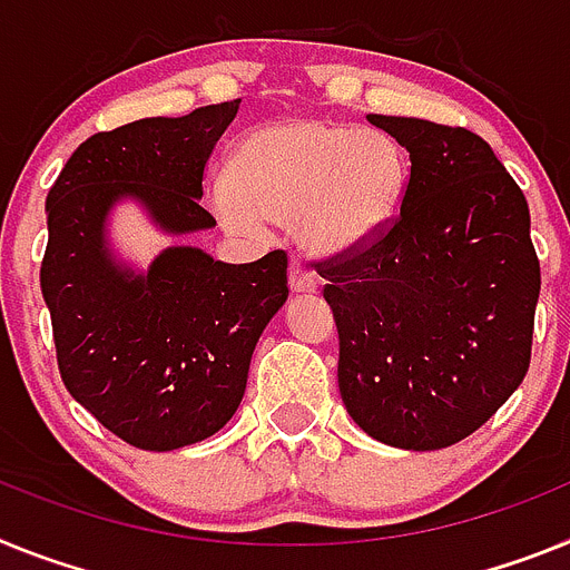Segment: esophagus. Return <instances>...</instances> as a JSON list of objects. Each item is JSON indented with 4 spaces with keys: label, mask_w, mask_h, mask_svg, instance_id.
I'll use <instances>...</instances> for the list:
<instances>
[{
    "label": "esophagus",
    "mask_w": 570,
    "mask_h": 570,
    "mask_svg": "<svg viewBox=\"0 0 570 570\" xmlns=\"http://www.w3.org/2000/svg\"><path fill=\"white\" fill-rule=\"evenodd\" d=\"M289 286L292 292H315V286H318V281H315V275L309 269H306L301 261H292L289 264Z\"/></svg>",
    "instance_id": "esophagus-1"
}]
</instances>
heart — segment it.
<instances>
[{
    "instance_id": "heart-1",
    "label": "heart",
    "mask_w": 570,
    "mask_h": 570,
    "mask_svg": "<svg viewBox=\"0 0 570 570\" xmlns=\"http://www.w3.org/2000/svg\"><path fill=\"white\" fill-rule=\"evenodd\" d=\"M404 183V151L387 131L289 117L244 137L215 209L232 232L289 224L306 252L341 255L393 224Z\"/></svg>"
}]
</instances>
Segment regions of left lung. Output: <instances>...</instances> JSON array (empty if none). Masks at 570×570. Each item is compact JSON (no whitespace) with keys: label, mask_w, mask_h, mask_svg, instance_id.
Instances as JSON below:
<instances>
[{"label":"left lung","mask_w":570,"mask_h":570,"mask_svg":"<svg viewBox=\"0 0 570 570\" xmlns=\"http://www.w3.org/2000/svg\"><path fill=\"white\" fill-rule=\"evenodd\" d=\"M367 120L407 148L410 180L387 229L318 264L338 326L341 399L379 442L450 448L511 399L531 364V212L468 128Z\"/></svg>","instance_id":"left-lung-1"}]
</instances>
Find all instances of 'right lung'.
Wrapping results in <instances>:
<instances>
[{
    "mask_svg": "<svg viewBox=\"0 0 570 570\" xmlns=\"http://www.w3.org/2000/svg\"><path fill=\"white\" fill-rule=\"evenodd\" d=\"M240 100L146 117L88 137L48 191L39 269L59 375L88 413L140 450L215 435L244 399L255 344L284 306L286 252L224 264L168 246L146 275L108 252L106 217L135 197L171 235L212 229L200 206L212 148Z\"/></svg>",
    "mask_w": 570,
    "mask_h": 570,
    "instance_id": "right-lung-1",
    "label": "right lung"
}]
</instances>
